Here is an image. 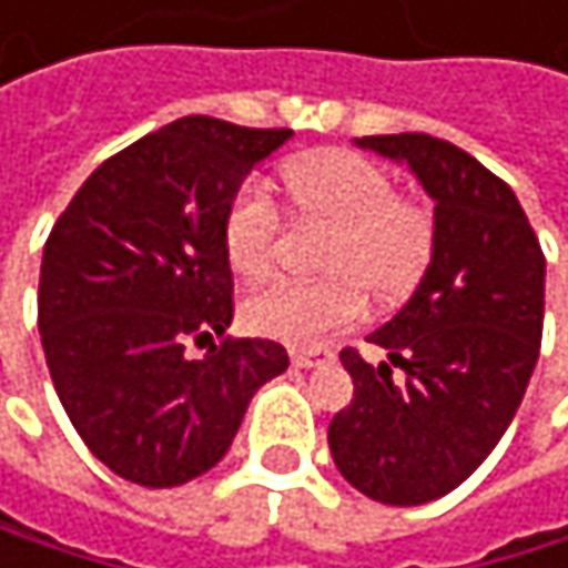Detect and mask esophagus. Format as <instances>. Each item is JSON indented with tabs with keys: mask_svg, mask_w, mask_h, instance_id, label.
Segmentation results:
<instances>
[{
	"mask_svg": "<svg viewBox=\"0 0 568 568\" xmlns=\"http://www.w3.org/2000/svg\"><path fill=\"white\" fill-rule=\"evenodd\" d=\"M334 357V351H326V347H293V364L296 367H316V364H326Z\"/></svg>",
	"mask_w": 568,
	"mask_h": 568,
	"instance_id": "1",
	"label": "esophagus"
}]
</instances>
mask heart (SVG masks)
Wrapping results in <instances>:
<instances>
[{
  "label": "heart",
  "mask_w": 568,
  "mask_h": 568,
  "mask_svg": "<svg viewBox=\"0 0 568 568\" xmlns=\"http://www.w3.org/2000/svg\"><path fill=\"white\" fill-rule=\"evenodd\" d=\"M282 193L300 224L323 227L316 282H275L245 300L248 331L286 344H316L364 310V290L398 303L419 286L436 248L433 214L398 197L388 170L351 149H320L282 170ZM282 221L255 183L237 186L221 214V245L245 282L272 275Z\"/></svg>",
  "instance_id": "heart-1"
}]
</instances>
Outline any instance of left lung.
<instances>
[{"instance_id": "left-lung-1", "label": "left lung", "mask_w": 568, "mask_h": 568, "mask_svg": "<svg viewBox=\"0 0 568 568\" xmlns=\"http://www.w3.org/2000/svg\"><path fill=\"white\" fill-rule=\"evenodd\" d=\"M357 145L419 176L436 248L419 290L367 337L388 361L341 351L354 398L326 443L347 484L408 508L460 487L511 426L541 347L545 255L511 186L460 145L426 132Z\"/></svg>"}]
</instances>
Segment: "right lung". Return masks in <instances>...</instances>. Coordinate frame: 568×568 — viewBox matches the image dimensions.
<instances>
[{"mask_svg": "<svg viewBox=\"0 0 568 568\" xmlns=\"http://www.w3.org/2000/svg\"><path fill=\"white\" fill-rule=\"evenodd\" d=\"M290 129L190 115L108 156L47 237L37 320L71 426L142 487L227 453L252 395L290 367L275 341L227 337L234 278L221 214ZM207 346L204 358L185 347Z\"/></svg>", "mask_w": 568, "mask_h": 568, "instance_id": "add662e5", "label": "right lung"}]
</instances>
